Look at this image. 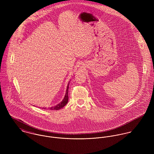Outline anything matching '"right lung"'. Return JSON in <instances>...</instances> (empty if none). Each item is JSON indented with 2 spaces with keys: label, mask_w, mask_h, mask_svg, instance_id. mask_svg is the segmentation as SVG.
Returning a JSON list of instances; mask_svg holds the SVG:
<instances>
[{
  "label": "right lung",
  "mask_w": 154,
  "mask_h": 154,
  "mask_svg": "<svg viewBox=\"0 0 154 154\" xmlns=\"http://www.w3.org/2000/svg\"><path fill=\"white\" fill-rule=\"evenodd\" d=\"M68 89H69V84H68V85L67 87V89H66V94H65V98H63V101L59 103V104H57V106H53V107H51V108H50V110H59L60 109H61L62 108L64 107V106H66V104L68 102ZM46 108H44V109H45Z\"/></svg>",
  "instance_id": "right-lung-1"
}]
</instances>
